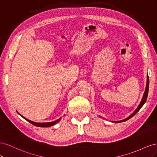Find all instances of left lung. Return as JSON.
<instances>
[{
  "mask_svg": "<svg viewBox=\"0 0 157 157\" xmlns=\"http://www.w3.org/2000/svg\"><path fill=\"white\" fill-rule=\"evenodd\" d=\"M149 87V76H148V75H147V84H146L145 90V92H144V94L143 98H142V99H141V102H140V105H138V107H137L136 108V110H135L134 112H133V113H132L131 115H130L129 117H128L126 118L125 119H123V120H122V121H112V122L118 123V122H124V121H128V119H130V118H132V117H134V116L136 115V114L140 110V109H141L142 107H143V105L145 104V101H146V99H147V96H148ZM99 117L103 118V117H101V116H99Z\"/></svg>",
  "mask_w": 157,
  "mask_h": 157,
  "instance_id": "left-lung-1",
  "label": "left lung"
}]
</instances>
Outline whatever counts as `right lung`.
<instances>
[{
    "label": "right lung",
    "mask_w": 157,
    "mask_h": 157,
    "mask_svg": "<svg viewBox=\"0 0 157 157\" xmlns=\"http://www.w3.org/2000/svg\"><path fill=\"white\" fill-rule=\"evenodd\" d=\"M17 113H18L19 115H20V116H21L23 118H25V119L26 121H27L31 123V124H33V125H35V126H39V127H50V126H53V125L57 124V123H58V122L61 120V117H60V118H59V119L56 120V121H53V122H36L31 121H30V120H28V119H27V118H25V117H23L21 115H20V114L18 112H17Z\"/></svg>",
    "instance_id": "right-lung-1"
}]
</instances>
